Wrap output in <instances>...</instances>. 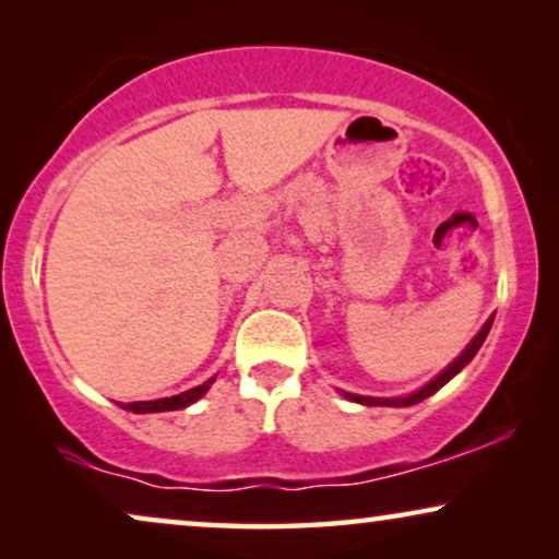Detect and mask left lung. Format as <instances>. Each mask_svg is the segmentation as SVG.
<instances>
[{
    "label": "left lung",
    "instance_id": "left-lung-1",
    "mask_svg": "<svg viewBox=\"0 0 559 559\" xmlns=\"http://www.w3.org/2000/svg\"><path fill=\"white\" fill-rule=\"evenodd\" d=\"M491 323H493V316L486 320V325L480 328V333L476 335V338H473L468 346H465V350L461 356L455 358L453 364L448 366L445 371H440L438 377H435L430 384H425L423 389H417V392H412V394H407V396H394V400H389V396H358V394H346L348 400H354V402H358V404H366V407H412V404H417V402H423V400H427V396L430 394H435L438 392L440 386H445L450 379L455 377V373H461L465 366L471 364V358L478 354V348L484 346V341H486V335H488V331H491Z\"/></svg>",
    "mask_w": 559,
    "mask_h": 559
}]
</instances>
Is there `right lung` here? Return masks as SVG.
Masks as SVG:
<instances>
[{"instance_id":"1","label":"right lung","mask_w":559,"mask_h":559,"mask_svg":"<svg viewBox=\"0 0 559 559\" xmlns=\"http://www.w3.org/2000/svg\"><path fill=\"white\" fill-rule=\"evenodd\" d=\"M213 381H216V377H211L209 381H203L201 386L188 389V392H182V394L165 396V400H152V402H129V404H121V409L134 412V415H147V412H170V409H182V407H188V404H193V402L201 400V396L211 389Z\"/></svg>"}]
</instances>
